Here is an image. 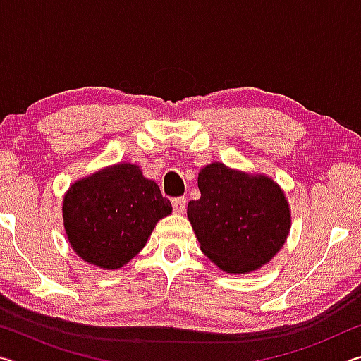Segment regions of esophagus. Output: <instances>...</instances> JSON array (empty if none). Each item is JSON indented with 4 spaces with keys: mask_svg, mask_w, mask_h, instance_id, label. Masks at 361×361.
I'll return each mask as SVG.
<instances>
[{
    "mask_svg": "<svg viewBox=\"0 0 361 361\" xmlns=\"http://www.w3.org/2000/svg\"><path fill=\"white\" fill-rule=\"evenodd\" d=\"M172 207L173 212L178 213V215H183L186 210V197H176L172 200Z\"/></svg>",
    "mask_w": 361,
    "mask_h": 361,
    "instance_id": "34e87169",
    "label": "esophagus"
}]
</instances>
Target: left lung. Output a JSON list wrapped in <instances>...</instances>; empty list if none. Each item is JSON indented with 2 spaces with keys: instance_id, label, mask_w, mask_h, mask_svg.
<instances>
[{
  "instance_id": "1",
  "label": "left lung",
  "mask_w": 361,
  "mask_h": 361,
  "mask_svg": "<svg viewBox=\"0 0 361 361\" xmlns=\"http://www.w3.org/2000/svg\"><path fill=\"white\" fill-rule=\"evenodd\" d=\"M200 197L188 219L202 253L234 276L258 271L286 242L291 210L285 191L264 173L212 162L197 176Z\"/></svg>"
}]
</instances>
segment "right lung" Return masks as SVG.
Instances as JSON below:
<instances>
[{"mask_svg": "<svg viewBox=\"0 0 361 361\" xmlns=\"http://www.w3.org/2000/svg\"><path fill=\"white\" fill-rule=\"evenodd\" d=\"M172 213L154 180L119 162L76 180L63 195L66 239L79 258L105 271L142 252L159 219Z\"/></svg>", "mask_w": 361, "mask_h": 361, "instance_id": "obj_1", "label": "right lung"}]
</instances>
